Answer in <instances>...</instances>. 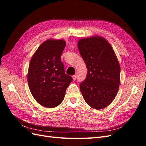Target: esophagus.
Returning <instances> with one entry per match:
<instances>
[{"label":"esophagus","instance_id":"34e87169","mask_svg":"<svg viewBox=\"0 0 146 146\" xmlns=\"http://www.w3.org/2000/svg\"><path fill=\"white\" fill-rule=\"evenodd\" d=\"M72 78H73V80H74V81L76 80V79H77V76H76V75H73V76H72Z\"/></svg>","mask_w":146,"mask_h":146}]
</instances>
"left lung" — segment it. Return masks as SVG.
Returning <instances> with one entry per match:
<instances>
[{"mask_svg": "<svg viewBox=\"0 0 146 146\" xmlns=\"http://www.w3.org/2000/svg\"><path fill=\"white\" fill-rule=\"evenodd\" d=\"M80 54L87 73L80 84L85 101L93 108L108 106L117 95L120 80V67L111 46L104 38L92 37L78 42Z\"/></svg>", "mask_w": 146, "mask_h": 146, "instance_id": "1", "label": "left lung"}]
</instances>
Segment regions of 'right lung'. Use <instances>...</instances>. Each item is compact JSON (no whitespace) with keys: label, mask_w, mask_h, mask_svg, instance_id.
Segmentation results:
<instances>
[{"label":"right lung","mask_w":146,"mask_h":146,"mask_svg":"<svg viewBox=\"0 0 146 146\" xmlns=\"http://www.w3.org/2000/svg\"><path fill=\"white\" fill-rule=\"evenodd\" d=\"M65 46L63 40H46L39 46L29 64V89L35 100L45 107L59 106L72 81V77L65 74L61 60Z\"/></svg>","instance_id":"1"}]
</instances>
